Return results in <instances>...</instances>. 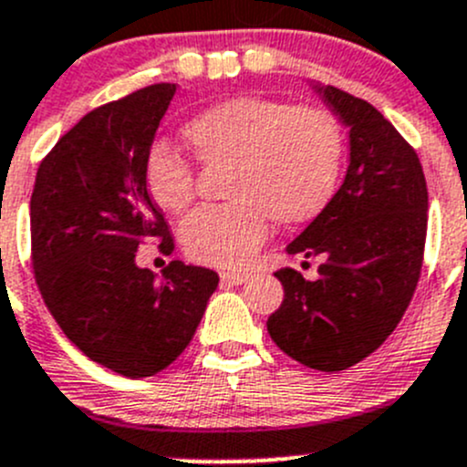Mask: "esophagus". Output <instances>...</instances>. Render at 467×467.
<instances>
[{
	"instance_id": "obj_1",
	"label": "esophagus",
	"mask_w": 467,
	"mask_h": 467,
	"mask_svg": "<svg viewBox=\"0 0 467 467\" xmlns=\"http://www.w3.org/2000/svg\"><path fill=\"white\" fill-rule=\"evenodd\" d=\"M248 277H251V273H242V271H223V273H221V282H223V285H244Z\"/></svg>"
}]
</instances>
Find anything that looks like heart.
<instances>
[{
	"label": "heart",
	"instance_id": "heart-1",
	"mask_svg": "<svg viewBox=\"0 0 467 467\" xmlns=\"http://www.w3.org/2000/svg\"><path fill=\"white\" fill-rule=\"evenodd\" d=\"M182 138L199 162L233 167L225 187L233 203L201 207L182 225V246L201 264L242 266L266 239L268 221L282 228L309 223L337 190L343 138L323 108L233 97L196 112ZM144 181L169 214L194 199V167L164 142L149 149Z\"/></svg>",
	"mask_w": 467,
	"mask_h": 467
}]
</instances>
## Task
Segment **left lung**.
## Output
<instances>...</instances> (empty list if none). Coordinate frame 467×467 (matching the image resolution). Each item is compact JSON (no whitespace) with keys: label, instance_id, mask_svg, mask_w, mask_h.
<instances>
[{"label":"left lung","instance_id":"8db88e82","mask_svg":"<svg viewBox=\"0 0 467 467\" xmlns=\"http://www.w3.org/2000/svg\"><path fill=\"white\" fill-rule=\"evenodd\" d=\"M312 88L348 129V169L325 210L285 248L318 257V277L277 271L285 300L266 327L291 359L334 373L378 350L409 307L430 196L416 150L378 108L338 88Z\"/></svg>","mask_w":467,"mask_h":467}]
</instances>
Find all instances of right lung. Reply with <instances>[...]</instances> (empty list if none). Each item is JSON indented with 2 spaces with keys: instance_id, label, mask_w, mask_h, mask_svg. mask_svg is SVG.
<instances>
[{
  "instance_id": "add662e5",
  "label": "right lung",
  "mask_w": 467,
  "mask_h": 467,
  "mask_svg": "<svg viewBox=\"0 0 467 467\" xmlns=\"http://www.w3.org/2000/svg\"><path fill=\"white\" fill-rule=\"evenodd\" d=\"M176 86L158 83L88 112L37 169L31 194L36 282L65 337L124 378H150L190 346L219 275L171 262L162 275L138 266L160 239L144 164Z\"/></svg>"
}]
</instances>
